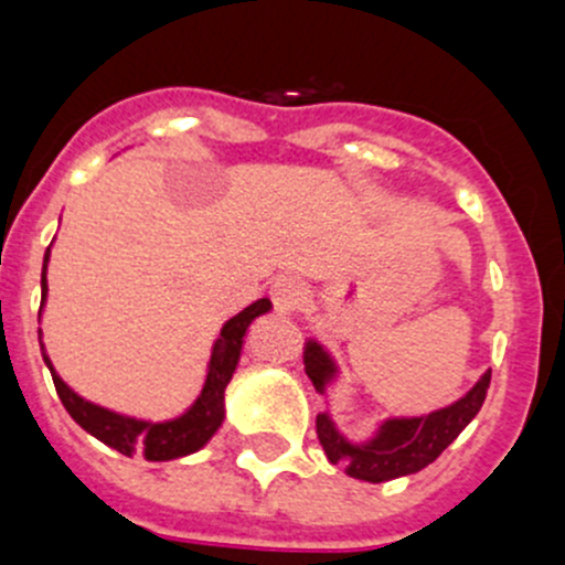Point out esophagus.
Instances as JSON below:
<instances>
[{"mask_svg": "<svg viewBox=\"0 0 565 565\" xmlns=\"http://www.w3.org/2000/svg\"><path fill=\"white\" fill-rule=\"evenodd\" d=\"M270 298L281 315L298 311L309 300V284L298 276H281L270 289Z\"/></svg>", "mask_w": 565, "mask_h": 565, "instance_id": "obj_1", "label": "esophagus"}]
</instances>
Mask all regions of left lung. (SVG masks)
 Masks as SVG:
<instances>
[{
	"label": "left lung",
	"mask_w": 565,
	"mask_h": 565,
	"mask_svg": "<svg viewBox=\"0 0 565 565\" xmlns=\"http://www.w3.org/2000/svg\"><path fill=\"white\" fill-rule=\"evenodd\" d=\"M306 374L315 383L319 393H324L330 383L335 380L339 369L330 352L315 339L306 341L303 350ZM489 380L492 372L483 374L459 402L448 404V407L435 409L429 415H418V418H388L380 424L377 435L366 443H352L335 429L333 418L328 413L317 415V437L322 443L324 454L333 465H341L347 476L361 478V481L383 483L391 478L413 476V472L424 470L431 465L454 440L459 431L470 424L481 409L483 398H487Z\"/></svg>",
	"instance_id": "1"
}]
</instances>
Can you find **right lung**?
<instances>
[{
  "mask_svg": "<svg viewBox=\"0 0 565 565\" xmlns=\"http://www.w3.org/2000/svg\"><path fill=\"white\" fill-rule=\"evenodd\" d=\"M49 250H45L43 256V278H40L43 303L45 292H49V284H45ZM43 303H40V311H43ZM267 311H270V300L262 298L256 300V303H250L248 309H243L237 317H232L230 322L221 328V335L213 344V355H210L207 377H204L202 393H199L196 402H193L185 413L177 415L172 420H161V424H156V420L130 418V415H119L114 413V409L100 407V404L87 402V398L78 396L76 391L67 388V385L62 383V377L54 372L45 350L43 361L45 366H49L51 377H54V388L60 393L62 404H65L71 418L76 420L84 431H89V435L98 437L100 443H106L114 451L125 454V457H134V454L139 451L145 454L147 461L180 459L199 451L202 446H207L210 437H213L215 431H218V426L224 424V391L226 385H230L232 374H235L237 361H241L243 335H246L248 324L259 315H267Z\"/></svg>",
  "mask_w": 565,
  "mask_h": 565,
  "instance_id": "1",
  "label": "right lung"
}]
</instances>
